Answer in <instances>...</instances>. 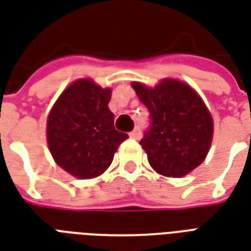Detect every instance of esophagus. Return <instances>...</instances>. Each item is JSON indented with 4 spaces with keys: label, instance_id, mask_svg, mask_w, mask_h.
I'll use <instances>...</instances> for the list:
<instances>
[{
    "label": "esophagus",
    "instance_id": "1",
    "mask_svg": "<svg viewBox=\"0 0 251 251\" xmlns=\"http://www.w3.org/2000/svg\"><path fill=\"white\" fill-rule=\"evenodd\" d=\"M130 138H133V140H140V138H141L140 127H135L134 130L131 131V133H130Z\"/></svg>",
    "mask_w": 251,
    "mask_h": 251
}]
</instances>
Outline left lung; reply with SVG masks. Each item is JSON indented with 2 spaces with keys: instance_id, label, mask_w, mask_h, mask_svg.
<instances>
[{
  "instance_id": "8db88e82",
  "label": "left lung",
  "mask_w": 251,
  "mask_h": 251,
  "mask_svg": "<svg viewBox=\"0 0 251 251\" xmlns=\"http://www.w3.org/2000/svg\"><path fill=\"white\" fill-rule=\"evenodd\" d=\"M131 88L150 111L151 129L140 144L153 170L181 178L198 168L210 150L214 131L201 96L177 78L161 79L154 88L134 81Z\"/></svg>"
}]
</instances>
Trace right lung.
Returning <instances> with one entry per match:
<instances>
[{
    "label": "right lung",
    "mask_w": 251,
    "mask_h": 251,
    "mask_svg": "<svg viewBox=\"0 0 251 251\" xmlns=\"http://www.w3.org/2000/svg\"><path fill=\"white\" fill-rule=\"evenodd\" d=\"M110 88L92 78L75 79L59 94L46 121V141L51 157L79 179H92L106 172L118 146L129 135L114 127L109 109Z\"/></svg>",
    "instance_id": "right-lung-1"
}]
</instances>
